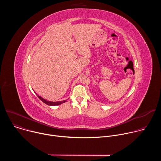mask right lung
<instances>
[{
	"label": "right lung",
	"instance_id": "obj_1",
	"mask_svg": "<svg viewBox=\"0 0 161 161\" xmlns=\"http://www.w3.org/2000/svg\"><path fill=\"white\" fill-rule=\"evenodd\" d=\"M37 97L43 102V103H44L45 104H48V105H50V106H56V105H59V104H62V103H65V101H66V100H64V101H55V102H53V101H47V100H46V99H43L42 97H41V96H38L37 94Z\"/></svg>",
	"mask_w": 161,
	"mask_h": 161
}]
</instances>
